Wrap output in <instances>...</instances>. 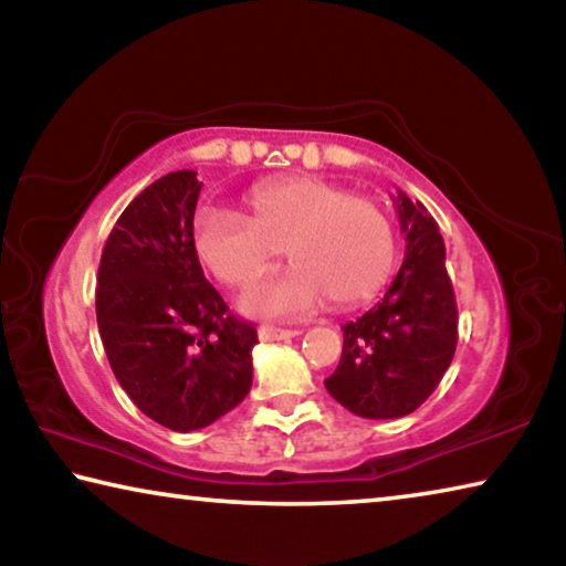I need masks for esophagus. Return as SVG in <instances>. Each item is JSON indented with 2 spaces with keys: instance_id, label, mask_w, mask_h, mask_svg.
I'll list each match as a JSON object with an SVG mask.
<instances>
[{
  "instance_id": "34e87169",
  "label": "esophagus",
  "mask_w": 566,
  "mask_h": 566,
  "mask_svg": "<svg viewBox=\"0 0 566 566\" xmlns=\"http://www.w3.org/2000/svg\"><path fill=\"white\" fill-rule=\"evenodd\" d=\"M296 329H280V327H270V324H262L260 327V339L262 342H280V339H292L296 337Z\"/></svg>"
}]
</instances>
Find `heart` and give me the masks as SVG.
Segmentation results:
<instances>
[{"instance_id": "b5f03b06", "label": "heart", "mask_w": 566, "mask_h": 566, "mask_svg": "<svg viewBox=\"0 0 566 566\" xmlns=\"http://www.w3.org/2000/svg\"><path fill=\"white\" fill-rule=\"evenodd\" d=\"M249 207L252 217L209 207L195 222L199 260L229 286L260 280L284 249L294 262L290 272L244 294L247 312L300 317L324 296L344 310L371 300L395 270V229L387 214L332 181H270L252 191Z\"/></svg>"}]
</instances>
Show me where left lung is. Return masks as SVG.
<instances>
[{"mask_svg":"<svg viewBox=\"0 0 566 566\" xmlns=\"http://www.w3.org/2000/svg\"><path fill=\"white\" fill-rule=\"evenodd\" d=\"M395 205L407 239L405 262L385 300L344 324L339 367L324 379L329 395L364 419L411 415L442 381L457 349L444 239L424 205L405 191Z\"/></svg>","mask_w":566,"mask_h":566,"instance_id":"1","label":"left lung"}]
</instances>
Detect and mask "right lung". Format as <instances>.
<instances>
[{"label":"right lung","instance_id":"right-lung-1","mask_svg":"<svg viewBox=\"0 0 566 566\" xmlns=\"http://www.w3.org/2000/svg\"><path fill=\"white\" fill-rule=\"evenodd\" d=\"M197 171H171L124 209L104 244L97 324L129 399L171 432H195L252 389L256 329L207 282L195 247Z\"/></svg>","mask_w":566,"mask_h":566}]
</instances>
